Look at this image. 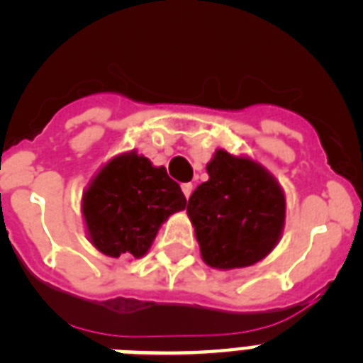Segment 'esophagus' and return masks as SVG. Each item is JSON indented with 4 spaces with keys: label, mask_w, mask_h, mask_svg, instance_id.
<instances>
[{
    "label": "esophagus",
    "mask_w": 363,
    "mask_h": 363,
    "mask_svg": "<svg viewBox=\"0 0 363 363\" xmlns=\"http://www.w3.org/2000/svg\"><path fill=\"white\" fill-rule=\"evenodd\" d=\"M182 191H184L185 198H187V200H189V196H191L192 191H194V185H192V184H184V185H182Z\"/></svg>",
    "instance_id": "34e87169"
}]
</instances>
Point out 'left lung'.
<instances>
[{
  "instance_id": "obj_1",
  "label": "left lung",
  "mask_w": 363,
  "mask_h": 363,
  "mask_svg": "<svg viewBox=\"0 0 363 363\" xmlns=\"http://www.w3.org/2000/svg\"><path fill=\"white\" fill-rule=\"evenodd\" d=\"M207 174L187 203L201 258L221 271L255 265L281 238L284 189L264 165L223 149L207 163Z\"/></svg>"
}]
</instances>
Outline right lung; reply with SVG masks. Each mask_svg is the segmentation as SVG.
<instances>
[{
    "mask_svg": "<svg viewBox=\"0 0 363 363\" xmlns=\"http://www.w3.org/2000/svg\"><path fill=\"white\" fill-rule=\"evenodd\" d=\"M187 200L165 167H154L136 150L108 160L85 189L82 214L86 236L99 252L142 258L163 221Z\"/></svg>",
    "mask_w": 363,
    "mask_h": 363,
    "instance_id": "right-lung-1",
    "label": "right lung"
}]
</instances>
